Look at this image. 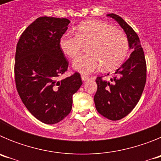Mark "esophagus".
<instances>
[{
  "label": "esophagus",
  "instance_id": "34e87169",
  "mask_svg": "<svg viewBox=\"0 0 161 161\" xmlns=\"http://www.w3.org/2000/svg\"><path fill=\"white\" fill-rule=\"evenodd\" d=\"M81 79L83 81H85V80H89V77L88 76H85V75H81Z\"/></svg>",
  "mask_w": 161,
  "mask_h": 161
}]
</instances>
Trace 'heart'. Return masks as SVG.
I'll use <instances>...</instances> for the list:
<instances>
[{
  "instance_id": "b5f03b06",
  "label": "heart",
  "mask_w": 161,
  "mask_h": 161,
  "mask_svg": "<svg viewBox=\"0 0 161 161\" xmlns=\"http://www.w3.org/2000/svg\"><path fill=\"white\" fill-rule=\"evenodd\" d=\"M59 47L66 56L77 57L88 45V52L76 58L73 68L89 74L102 65L105 70L119 68L126 59L129 51L128 38L123 31L105 22L91 20L80 24L76 35L66 33L59 38Z\"/></svg>"
}]
</instances>
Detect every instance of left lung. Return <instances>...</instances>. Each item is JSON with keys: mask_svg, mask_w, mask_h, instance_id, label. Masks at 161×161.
Listing matches in <instances>:
<instances>
[{"mask_svg": "<svg viewBox=\"0 0 161 161\" xmlns=\"http://www.w3.org/2000/svg\"><path fill=\"white\" fill-rule=\"evenodd\" d=\"M107 16L117 21L124 30L129 47L132 50L130 57L116 70L110 80H104L102 76L96 79L97 90L94 102L97 110L106 119L116 121L130 114L140 99L146 84L147 65L136 31L117 14H109Z\"/></svg>", "mask_w": 161, "mask_h": 161, "instance_id": "obj_1", "label": "left lung"}]
</instances>
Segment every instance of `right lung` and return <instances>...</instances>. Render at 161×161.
Here are the masks:
<instances>
[{
    "mask_svg": "<svg viewBox=\"0 0 161 161\" xmlns=\"http://www.w3.org/2000/svg\"><path fill=\"white\" fill-rule=\"evenodd\" d=\"M67 18L40 17L20 36L14 64L18 93L27 109L46 124H55L71 112L72 95L82 85L75 72L59 80L68 61L59 47V38L68 30Z\"/></svg>",
    "mask_w": 161,
    "mask_h": 161,
    "instance_id": "1",
    "label": "right lung"
}]
</instances>
